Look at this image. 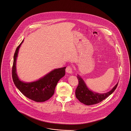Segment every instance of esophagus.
Masks as SVG:
<instances>
[{
	"mask_svg": "<svg viewBox=\"0 0 131 131\" xmlns=\"http://www.w3.org/2000/svg\"><path fill=\"white\" fill-rule=\"evenodd\" d=\"M66 72L69 74L72 73V69L70 66H67L66 68Z\"/></svg>",
	"mask_w": 131,
	"mask_h": 131,
	"instance_id": "obj_1",
	"label": "esophagus"
}]
</instances>
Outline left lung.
Returning a JSON list of instances; mask_svg holds the SVG:
<instances>
[{
	"label": "left lung",
	"mask_w": 131,
	"mask_h": 131,
	"mask_svg": "<svg viewBox=\"0 0 131 131\" xmlns=\"http://www.w3.org/2000/svg\"><path fill=\"white\" fill-rule=\"evenodd\" d=\"M77 78L79 80V85L75 90V96L81 103L86 105L96 104L104 100L115 91L118 83L117 82L109 92L100 94L90 90L79 74Z\"/></svg>",
	"instance_id": "1"
}]
</instances>
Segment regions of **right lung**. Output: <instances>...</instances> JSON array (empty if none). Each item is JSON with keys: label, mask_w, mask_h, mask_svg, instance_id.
Wrapping results in <instances>:
<instances>
[{"label": "right lung", "mask_w": 131, "mask_h": 131, "mask_svg": "<svg viewBox=\"0 0 131 131\" xmlns=\"http://www.w3.org/2000/svg\"><path fill=\"white\" fill-rule=\"evenodd\" d=\"M24 39L17 47L14 56L12 78L16 86L28 98L37 102H45L51 98L56 86L65 74L66 67L54 69L37 80L25 82L21 80L17 73L16 61L19 49Z\"/></svg>", "instance_id": "1"}]
</instances>
